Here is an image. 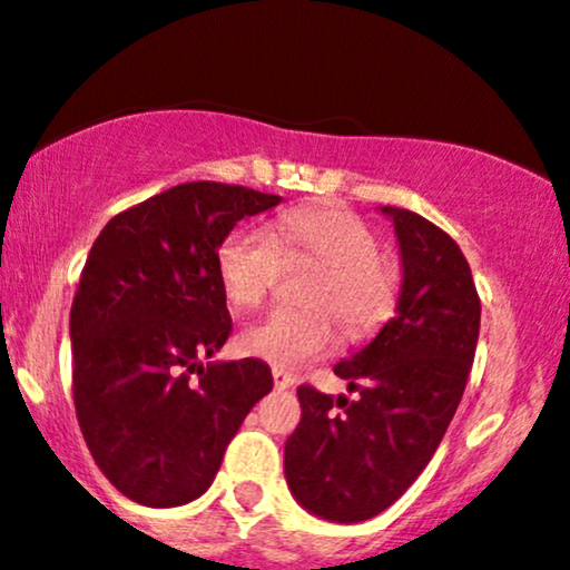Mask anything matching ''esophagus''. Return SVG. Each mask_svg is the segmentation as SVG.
<instances>
[{"instance_id": "1", "label": "esophagus", "mask_w": 570, "mask_h": 570, "mask_svg": "<svg viewBox=\"0 0 570 570\" xmlns=\"http://www.w3.org/2000/svg\"><path fill=\"white\" fill-rule=\"evenodd\" d=\"M273 385H276L278 391H286V389H292V385H294V377L284 370H273Z\"/></svg>"}]
</instances>
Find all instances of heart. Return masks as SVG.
<instances>
[{"mask_svg":"<svg viewBox=\"0 0 570 570\" xmlns=\"http://www.w3.org/2000/svg\"><path fill=\"white\" fill-rule=\"evenodd\" d=\"M281 254L289 259L311 257L324 265L307 303L326 311H273L240 332L246 356L273 367H299L324 356L340 343L343 318L351 335H367L389 316L396 281L381 259V240L340 208H292L265 227H238L222 240L217 271L222 289L235 307H254L276 284Z\"/></svg>","mask_w":570,"mask_h":570,"instance_id":"1","label":"heart"}]
</instances>
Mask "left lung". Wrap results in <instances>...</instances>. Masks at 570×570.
<instances>
[{
  "instance_id": "8db88e82",
  "label": "left lung",
  "mask_w": 570,
  "mask_h": 570,
  "mask_svg": "<svg viewBox=\"0 0 570 570\" xmlns=\"http://www.w3.org/2000/svg\"><path fill=\"white\" fill-rule=\"evenodd\" d=\"M377 212L394 225L402 263L394 318L335 364L356 399L299 385L303 417L284 448L299 507L345 525L385 512L426 469L461 404L480 337V297L455 240L407 208Z\"/></svg>"
}]
</instances>
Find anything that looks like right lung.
Here are the masks:
<instances>
[{
  "instance_id": "right-lung-1",
  "label": "right lung",
  "mask_w": 570,
  "mask_h": 570,
  "mask_svg": "<svg viewBox=\"0 0 570 570\" xmlns=\"http://www.w3.org/2000/svg\"><path fill=\"white\" fill-rule=\"evenodd\" d=\"M278 203L257 189L187 181L98 233L71 303V381L85 444L126 499L168 509L206 493L248 410L271 394L259 358H200L233 330L222 240Z\"/></svg>"
}]
</instances>
